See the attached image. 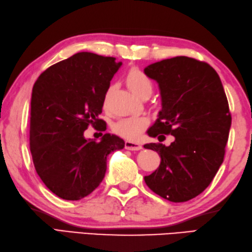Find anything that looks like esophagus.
<instances>
[{
	"instance_id": "obj_1",
	"label": "esophagus",
	"mask_w": 252,
	"mask_h": 252,
	"mask_svg": "<svg viewBox=\"0 0 252 252\" xmlns=\"http://www.w3.org/2000/svg\"><path fill=\"white\" fill-rule=\"evenodd\" d=\"M125 149H127V150H131V151H138V150H140V149H142V147L138 142L126 140L125 141Z\"/></svg>"
}]
</instances>
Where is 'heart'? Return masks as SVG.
<instances>
[{
  "label": "heart",
  "instance_id": "b5f03b06",
  "mask_svg": "<svg viewBox=\"0 0 252 252\" xmlns=\"http://www.w3.org/2000/svg\"><path fill=\"white\" fill-rule=\"evenodd\" d=\"M126 84L137 96L143 97L150 95L153 90L151 79L138 67H132L126 75ZM107 99V94L104 101ZM149 119L147 116H126L122 117L113 125V130L127 139H137L142 129L148 126Z\"/></svg>",
  "mask_w": 252,
  "mask_h": 252
}]
</instances>
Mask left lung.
I'll return each mask as SVG.
<instances>
[{
    "instance_id": "1",
    "label": "left lung",
    "mask_w": 252,
    "mask_h": 252,
    "mask_svg": "<svg viewBox=\"0 0 252 252\" xmlns=\"http://www.w3.org/2000/svg\"><path fill=\"white\" fill-rule=\"evenodd\" d=\"M145 74L158 81L162 110L148 130L150 137H175L171 145L147 143L161 164L145 176L147 186L172 202L188 201L207 188L225 156L232 115L217 71L208 63L187 56L157 62Z\"/></svg>"
}]
</instances>
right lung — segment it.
I'll return each instance as SVG.
<instances>
[{
    "label": "right lung",
    "mask_w": 252,
    "mask_h": 252,
    "mask_svg": "<svg viewBox=\"0 0 252 252\" xmlns=\"http://www.w3.org/2000/svg\"><path fill=\"white\" fill-rule=\"evenodd\" d=\"M115 58L79 52L59 62L34 83L29 140L33 165L41 181L56 196L80 200L103 181L106 158L125 142L105 133L87 140L88 126L105 130L99 119L110 81L122 63Z\"/></svg>",
    "instance_id": "1"
}]
</instances>
